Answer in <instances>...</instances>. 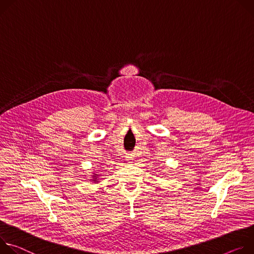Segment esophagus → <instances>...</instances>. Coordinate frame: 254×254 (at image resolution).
Listing matches in <instances>:
<instances>
[{
	"label": "esophagus",
	"instance_id": "obj_1",
	"mask_svg": "<svg viewBox=\"0 0 254 254\" xmlns=\"http://www.w3.org/2000/svg\"><path fill=\"white\" fill-rule=\"evenodd\" d=\"M126 158H127V160H128V161H131V160H132V159H133V156H132V155H131V154H130V155H128V156H126Z\"/></svg>",
	"mask_w": 254,
	"mask_h": 254
}]
</instances>
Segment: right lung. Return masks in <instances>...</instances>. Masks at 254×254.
Listing matches in <instances>:
<instances>
[{"label":"right lung","instance_id":"obj_1","mask_svg":"<svg viewBox=\"0 0 254 254\" xmlns=\"http://www.w3.org/2000/svg\"><path fill=\"white\" fill-rule=\"evenodd\" d=\"M93 175H94V176H92V178H93L92 182H94V183L100 182V181H98V180H100V179H99V175H96V174H93Z\"/></svg>","mask_w":254,"mask_h":254}]
</instances>
